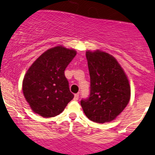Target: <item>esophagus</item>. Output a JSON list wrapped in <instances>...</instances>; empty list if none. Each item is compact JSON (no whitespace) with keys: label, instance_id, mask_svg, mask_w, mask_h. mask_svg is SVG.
Returning <instances> with one entry per match:
<instances>
[{"label":"esophagus","instance_id":"34e87169","mask_svg":"<svg viewBox=\"0 0 155 155\" xmlns=\"http://www.w3.org/2000/svg\"><path fill=\"white\" fill-rule=\"evenodd\" d=\"M79 93H76V94H75V95H74V100H78V99H79Z\"/></svg>","mask_w":155,"mask_h":155}]
</instances>
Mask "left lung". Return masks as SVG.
<instances>
[{
    "label": "left lung",
    "instance_id": "8db88e82",
    "mask_svg": "<svg viewBox=\"0 0 155 155\" xmlns=\"http://www.w3.org/2000/svg\"><path fill=\"white\" fill-rule=\"evenodd\" d=\"M90 94L81 100L89 119L105 123L115 119L130 100L131 88L125 72L115 58L105 52H86Z\"/></svg>",
    "mask_w": 155,
    "mask_h": 155
}]
</instances>
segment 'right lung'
<instances>
[{
  "mask_svg": "<svg viewBox=\"0 0 155 155\" xmlns=\"http://www.w3.org/2000/svg\"><path fill=\"white\" fill-rule=\"evenodd\" d=\"M76 55L74 50L53 47L29 68L23 81V92L34 112L44 118L56 116L73 99L64 71Z\"/></svg>",
  "mask_w": 155,
  "mask_h": 155,
  "instance_id": "1",
  "label": "right lung"
}]
</instances>
